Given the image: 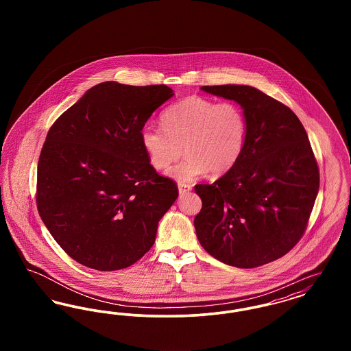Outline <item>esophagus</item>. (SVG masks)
I'll list each match as a JSON object with an SVG mask.
<instances>
[{"label":"esophagus","instance_id":"34e87169","mask_svg":"<svg viewBox=\"0 0 351 351\" xmlns=\"http://www.w3.org/2000/svg\"><path fill=\"white\" fill-rule=\"evenodd\" d=\"M191 189H192V185H189V184L179 183V193H180V195H185V193H188Z\"/></svg>","mask_w":351,"mask_h":351}]
</instances>
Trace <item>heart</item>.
Segmentation results:
<instances>
[{
	"mask_svg": "<svg viewBox=\"0 0 351 351\" xmlns=\"http://www.w3.org/2000/svg\"><path fill=\"white\" fill-rule=\"evenodd\" d=\"M160 122L162 128H142L141 143L155 169H165L183 151L186 154L168 169V176L179 183L193 182L208 171L216 176L226 173L246 146L247 119L234 102L189 96L166 109Z\"/></svg>",
	"mask_w": 351,
	"mask_h": 351,
	"instance_id": "1",
	"label": "heart"
}]
</instances>
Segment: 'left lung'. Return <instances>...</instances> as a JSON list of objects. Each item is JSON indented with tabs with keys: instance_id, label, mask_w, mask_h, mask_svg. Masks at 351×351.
Segmentation results:
<instances>
[{
	"instance_id": "left-lung-1",
	"label": "left lung",
	"mask_w": 351,
	"mask_h": 351,
	"mask_svg": "<svg viewBox=\"0 0 351 351\" xmlns=\"http://www.w3.org/2000/svg\"><path fill=\"white\" fill-rule=\"evenodd\" d=\"M201 89L242 106L247 139L230 171L195 186L202 201L195 217L197 238L225 265H267L300 241L317 197L319 173L308 135L288 106L254 86Z\"/></svg>"
}]
</instances>
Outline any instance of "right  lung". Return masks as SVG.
I'll return each instance as SVG.
<instances>
[{"label": "right lung", "mask_w": 351, "mask_h": 351, "mask_svg": "<svg viewBox=\"0 0 351 351\" xmlns=\"http://www.w3.org/2000/svg\"><path fill=\"white\" fill-rule=\"evenodd\" d=\"M167 85L92 86L51 126L38 162L36 206L53 239L86 267L116 271L139 261L179 196L141 143Z\"/></svg>", "instance_id": "right-lung-1"}]
</instances>
